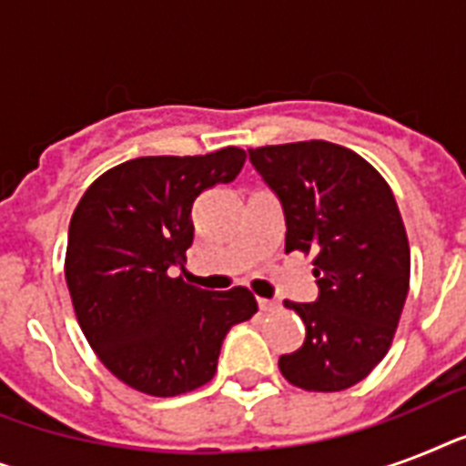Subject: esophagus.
I'll return each mask as SVG.
<instances>
[{"instance_id": "obj_1", "label": "esophagus", "mask_w": 466, "mask_h": 466, "mask_svg": "<svg viewBox=\"0 0 466 466\" xmlns=\"http://www.w3.org/2000/svg\"><path fill=\"white\" fill-rule=\"evenodd\" d=\"M258 307H261V311H273V309H278V302L276 299L258 298Z\"/></svg>"}]
</instances>
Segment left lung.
Masks as SVG:
<instances>
[{
  "instance_id": "obj_1",
  "label": "left lung",
  "mask_w": 466,
  "mask_h": 466,
  "mask_svg": "<svg viewBox=\"0 0 466 466\" xmlns=\"http://www.w3.org/2000/svg\"><path fill=\"white\" fill-rule=\"evenodd\" d=\"M280 198L285 251H314L317 302H290L307 326L280 372L307 391H340L375 370L409 295L411 251L397 200L380 171L324 140L248 149Z\"/></svg>"
}]
</instances>
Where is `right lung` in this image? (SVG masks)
<instances>
[{
  "label": "right lung",
  "mask_w": 466,
  "mask_h": 466,
  "mask_svg": "<svg viewBox=\"0 0 466 466\" xmlns=\"http://www.w3.org/2000/svg\"><path fill=\"white\" fill-rule=\"evenodd\" d=\"M244 161L239 147L130 159L98 176L72 215L65 278L76 321L98 360L149 397L210 382L227 331L258 309L247 288L200 290L176 276L193 200L234 181Z\"/></svg>",
  "instance_id": "1"
}]
</instances>
